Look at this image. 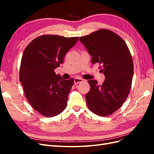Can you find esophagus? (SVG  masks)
I'll use <instances>...</instances> for the list:
<instances>
[{
    "label": "esophagus",
    "mask_w": 154,
    "mask_h": 154,
    "mask_svg": "<svg viewBox=\"0 0 154 154\" xmlns=\"http://www.w3.org/2000/svg\"><path fill=\"white\" fill-rule=\"evenodd\" d=\"M74 84L77 85V84H78V83H80L82 82L83 81V79H82V78H74Z\"/></svg>",
    "instance_id": "obj_1"
}]
</instances>
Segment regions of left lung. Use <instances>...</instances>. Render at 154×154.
Segmentation results:
<instances>
[{
  "label": "left lung",
  "mask_w": 154,
  "mask_h": 154,
  "mask_svg": "<svg viewBox=\"0 0 154 154\" xmlns=\"http://www.w3.org/2000/svg\"><path fill=\"white\" fill-rule=\"evenodd\" d=\"M80 41L91 55L92 63L103 66L100 72L105 76L101 85L96 80L88 81L87 106L97 115L109 116L122 106L129 94L134 74L131 54L125 41L110 30L100 29L80 37Z\"/></svg>",
  "instance_id": "obj_1"
}]
</instances>
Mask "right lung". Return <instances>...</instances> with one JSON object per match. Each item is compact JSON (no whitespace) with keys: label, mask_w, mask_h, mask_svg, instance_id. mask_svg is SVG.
Listing matches in <instances>:
<instances>
[{"label":"right lung","mask_w":154,"mask_h":154,"mask_svg":"<svg viewBox=\"0 0 154 154\" xmlns=\"http://www.w3.org/2000/svg\"><path fill=\"white\" fill-rule=\"evenodd\" d=\"M78 37L42 35L34 39L23 53L20 81L32 108L46 117L62 112L67 104L73 78L63 80L54 69L62 63Z\"/></svg>","instance_id":"obj_1"}]
</instances>
